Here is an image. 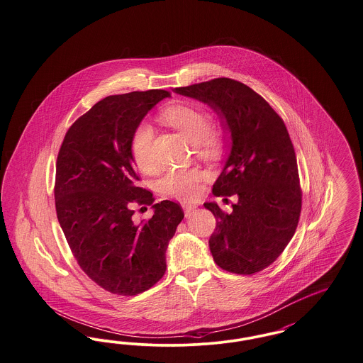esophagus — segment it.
Instances as JSON below:
<instances>
[{
    "label": "esophagus",
    "instance_id": "obj_1",
    "mask_svg": "<svg viewBox=\"0 0 363 363\" xmlns=\"http://www.w3.org/2000/svg\"><path fill=\"white\" fill-rule=\"evenodd\" d=\"M181 206H182V208H184V211H185V213H186V215H190V213H191V212H193V211L197 208L196 204L189 203V201H184Z\"/></svg>",
    "mask_w": 363,
    "mask_h": 363
}]
</instances>
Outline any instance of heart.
Returning <instances> with one entry per match:
<instances>
[{
  "mask_svg": "<svg viewBox=\"0 0 363 363\" xmlns=\"http://www.w3.org/2000/svg\"><path fill=\"white\" fill-rule=\"evenodd\" d=\"M163 121L172 125L196 144L203 155L219 157L223 154L225 138L218 129L211 128V117L204 108L194 104L179 102L162 110ZM154 128L143 121L130 140V155L138 169L151 173L156 169L154 155ZM203 173L197 169H170L159 179V189L175 199H193L200 191Z\"/></svg>",
  "mask_w": 363,
  "mask_h": 363,
  "instance_id": "obj_1",
  "label": "heart"
}]
</instances>
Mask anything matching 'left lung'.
Segmentation results:
<instances>
[{
	"instance_id": "left-lung-1",
	"label": "left lung",
	"mask_w": 363,
	"mask_h": 363,
	"mask_svg": "<svg viewBox=\"0 0 363 363\" xmlns=\"http://www.w3.org/2000/svg\"><path fill=\"white\" fill-rule=\"evenodd\" d=\"M174 91L209 104L231 132V152L212 193L237 194L238 203L231 212L204 204L216 218L209 238L213 259L233 274L259 272L283 253L301 216L302 189L287 128L261 95L233 79Z\"/></svg>"
}]
</instances>
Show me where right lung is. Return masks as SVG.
<instances>
[{"mask_svg":"<svg viewBox=\"0 0 363 363\" xmlns=\"http://www.w3.org/2000/svg\"><path fill=\"white\" fill-rule=\"evenodd\" d=\"M167 96L169 91L150 89L104 98L72 123L57 156L58 222L80 268L108 293L138 295L157 283L184 219L178 203L155 204L152 191L138 186L130 155L140 122ZM135 205H151L153 218L135 223Z\"/></svg>","mask_w":363,"mask_h":363,"instance_id":"obj_1","label":"right lung"}]
</instances>
